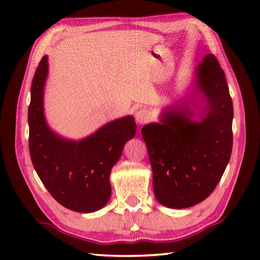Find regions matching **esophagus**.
Masks as SVG:
<instances>
[{
  "mask_svg": "<svg viewBox=\"0 0 260 260\" xmlns=\"http://www.w3.org/2000/svg\"><path fill=\"white\" fill-rule=\"evenodd\" d=\"M135 118L139 124H144L148 119H150V113H148V110L146 109H140L136 112Z\"/></svg>",
  "mask_w": 260,
  "mask_h": 260,
  "instance_id": "obj_1",
  "label": "esophagus"
}]
</instances>
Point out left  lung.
<instances>
[{
  "label": "left lung",
  "instance_id": "left-lung-1",
  "mask_svg": "<svg viewBox=\"0 0 260 260\" xmlns=\"http://www.w3.org/2000/svg\"><path fill=\"white\" fill-rule=\"evenodd\" d=\"M196 84L207 102L206 117L192 120L189 106L167 109L162 123L141 133L153 171L156 200L173 209L189 208L211 194L233 151L234 107L222 68L207 54L197 68Z\"/></svg>",
  "mask_w": 260,
  "mask_h": 260
}]
</instances>
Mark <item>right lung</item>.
<instances>
[{
	"mask_svg": "<svg viewBox=\"0 0 260 260\" xmlns=\"http://www.w3.org/2000/svg\"><path fill=\"white\" fill-rule=\"evenodd\" d=\"M47 60L45 56L39 62L31 85L27 113L31 161L43 185L60 204L77 212L97 211L109 200L110 171L125 143L134 137L136 123L133 116H126L79 142L54 134L43 115Z\"/></svg>",
	"mask_w": 260,
	"mask_h": 260,
	"instance_id": "obj_1",
	"label": "right lung"
}]
</instances>
